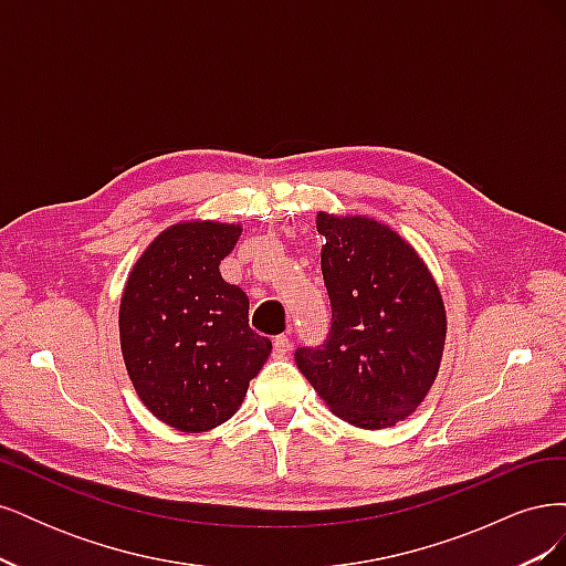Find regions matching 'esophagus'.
<instances>
[{"instance_id": "34e87169", "label": "esophagus", "mask_w": 566, "mask_h": 566, "mask_svg": "<svg viewBox=\"0 0 566 566\" xmlns=\"http://www.w3.org/2000/svg\"><path fill=\"white\" fill-rule=\"evenodd\" d=\"M290 347H293V342H290L287 335H279L276 339H273V354L276 356H285L290 352Z\"/></svg>"}]
</instances>
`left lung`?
Listing matches in <instances>:
<instances>
[{
    "label": "left lung",
    "mask_w": 566,
    "mask_h": 566,
    "mask_svg": "<svg viewBox=\"0 0 566 566\" xmlns=\"http://www.w3.org/2000/svg\"><path fill=\"white\" fill-rule=\"evenodd\" d=\"M331 335L300 347L297 368L333 413L361 430L406 420L432 389L447 310L416 248L370 217L318 212Z\"/></svg>",
    "instance_id": "8db88e82"
}]
</instances>
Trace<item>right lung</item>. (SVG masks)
I'll use <instances>...</instances> for the list:
<instances>
[{
    "label": "right lung",
    "mask_w": 566,
    "mask_h": 566,
    "mask_svg": "<svg viewBox=\"0 0 566 566\" xmlns=\"http://www.w3.org/2000/svg\"><path fill=\"white\" fill-rule=\"evenodd\" d=\"M241 224L179 221L129 271L119 302V347L144 406L179 432H208L243 403L271 342L250 331L248 295L219 262Z\"/></svg>",
    "instance_id": "right-lung-1"
}]
</instances>
